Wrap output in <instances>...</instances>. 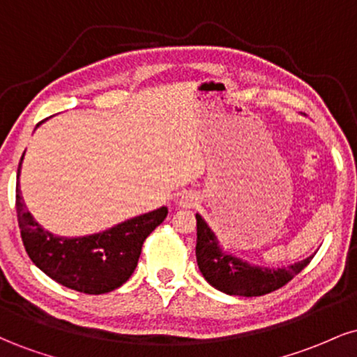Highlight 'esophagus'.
<instances>
[{
  "label": "esophagus",
  "mask_w": 357,
  "mask_h": 357,
  "mask_svg": "<svg viewBox=\"0 0 357 357\" xmlns=\"http://www.w3.org/2000/svg\"><path fill=\"white\" fill-rule=\"evenodd\" d=\"M198 202H199V196L196 195L195 191H184L178 198V204L181 208H192L198 204Z\"/></svg>",
  "instance_id": "34e87169"
}]
</instances>
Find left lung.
Returning <instances> with one entry per match:
<instances>
[{
	"mask_svg": "<svg viewBox=\"0 0 357 357\" xmlns=\"http://www.w3.org/2000/svg\"><path fill=\"white\" fill-rule=\"evenodd\" d=\"M196 261L211 287L228 296L258 297L289 284L310 264L315 253L304 260L278 268L253 265L221 248L210 225L196 213Z\"/></svg>",
	"mask_w": 357,
	"mask_h": 357,
	"instance_id": "1",
	"label": "left lung"
}]
</instances>
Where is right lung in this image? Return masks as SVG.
I'll list each match as a JSON object with an SVG mask.
<instances>
[{
	"label": "right lung",
	"instance_id": "add662e5",
	"mask_svg": "<svg viewBox=\"0 0 357 357\" xmlns=\"http://www.w3.org/2000/svg\"><path fill=\"white\" fill-rule=\"evenodd\" d=\"M23 158L24 153L16 174V215L31 261L52 280L77 292L99 296L126 284L137 267L142 243L165 221L167 208L134 216L92 235H55L33 218L23 202L20 190Z\"/></svg>",
	"mask_w": 357,
	"mask_h": 357
}]
</instances>
